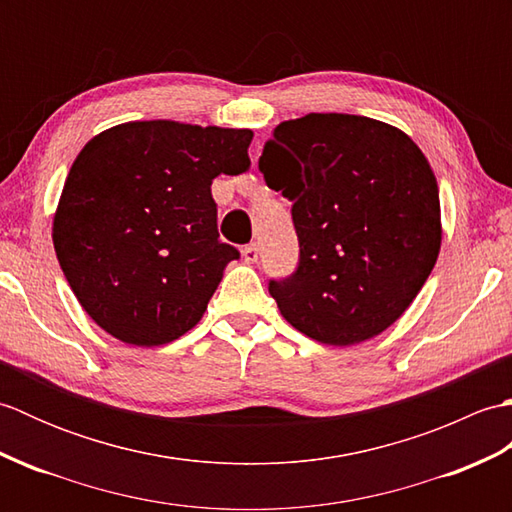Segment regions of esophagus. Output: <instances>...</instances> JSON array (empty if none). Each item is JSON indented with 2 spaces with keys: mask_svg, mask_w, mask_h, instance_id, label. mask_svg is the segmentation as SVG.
Listing matches in <instances>:
<instances>
[{
  "mask_svg": "<svg viewBox=\"0 0 512 512\" xmlns=\"http://www.w3.org/2000/svg\"><path fill=\"white\" fill-rule=\"evenodd\" d=\"M242 257H244L246 264H255L257 259H259V248H257V244H248V246L242 250Z\"/></svg>",
  "mask_w": 512,
  "mask_h": 512,
  "instance_id": "esophagus-1",
  "label": "esophagus"
}]
</instances>
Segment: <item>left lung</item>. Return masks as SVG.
I'll use <instances>...</instances> for the list:
<instances>
[{
    "label": "left lung",
    "mask_w": 512,
    "mask_h": 512,
    "mask_svg": "<svg viewBox=\"0 0 512 512\" xmlns=\"http://www.w3.org/2000/svg\"><path fill=\"white\" fill-rule=\"evenodd\" d=\"M259 169L292 202L299 268L268 292L292 328L350 347L394 325L438 262L442 213L427 156L402 129L356 114L275 127Z\"/></svg>",
    "instance_id": "8db88e82"
}]
</instances>
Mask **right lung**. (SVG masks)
<instances>
[{"instance_id": "obj_1", "label": "right lung", "mask_w": 512, "mask_h": 512, "mask_svg": "<svg viewBox=\"0 0 512 512\" xmlns=\"http://www.w3.org/2000/svg\"><path fill=\"white\" fill-rule=\"evenodd\" d=\"M250 129L129 121L96 134L65 178L54 253L92 321L158 347L198 325L237 250L220 242L213 178L250 167Z\"/></svg>"}]
</instances>
